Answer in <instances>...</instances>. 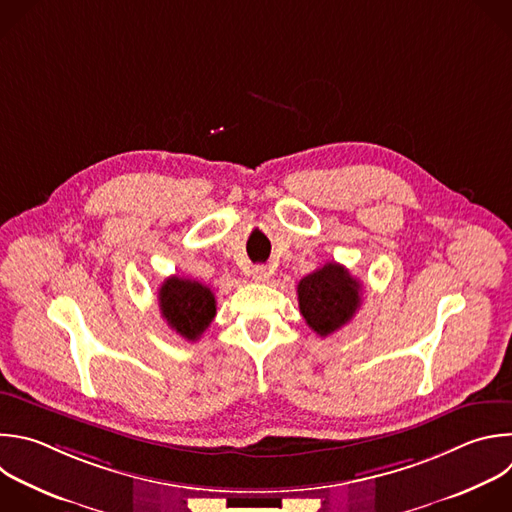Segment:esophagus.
Masks as SVG:
<instances>
[{
    "label": "esophagus",
    "instance_id": "1",
    "mask_svg": "<svg viewBox=\"0 0 512 512\" xmlns=\"http://www.w3.org/2000/svg\"><path fill=\"white\" fill-rule=\"evenodd\" d=\"M251 277L255 283H265L269 279V269L265 265H255L251 271Z\"/></svg>",
    "mask_w": 512,
    "mask_h": 512
}]
</instances>
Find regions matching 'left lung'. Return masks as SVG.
Returning a JSON list of instances; mask_svg holds the SVG:
<instances>
[{
	"instance_id": "8db88e82",
	"label": "left lung",
	"mask_w": 512,
	"mask_h": 512,
	"mask_svg": "<svg viewBox=\"0 0 512 512\" xmlns=\"http://www.w3.org/2000/svg\"><path fill=\"white\" fill-rule=\"evenodd\" d=\"M299 311L321 337L344 327L362 305V283L339 263H325L297 285Z\"/></svg>"
}]
</instances>
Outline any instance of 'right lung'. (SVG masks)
<instances>
[{
  "mask_svg": "<svg viewBox=\"0 0 512 512\" xmlns=\"http://www.w3.org/2000/svg\"><path fill=\"white\" fill-rule=\"evenodd\" d=\"M160 315L179 335L197 342L217 313L213 291L193 279L168 277L158 289Z\"/></svg>",
  "mask_w": 512,
  "mask_h": 512,
  "instance_id": "add662e5",
  "label": "right lung"
}]
</instances>
